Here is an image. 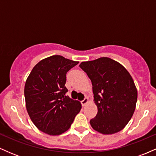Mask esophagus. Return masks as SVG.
<instances>
[{
  "instance_id": "1",
  "label": "esophagus",
  "mask_w": 156,
  "mask_h": 156,
  "mask_svg": "<svg viewBox=\"0 0 156 156\" xmlns=\"http://www.w3.org/2000/svg\"><path fill=\"white\" fill-rule=\"evenodd\" d=\"M88 103H89V99H88V98H84V99L83 100V101H81V104H82V105H83V106H85V105H87Z\"/></svg>"
}]
</instances>
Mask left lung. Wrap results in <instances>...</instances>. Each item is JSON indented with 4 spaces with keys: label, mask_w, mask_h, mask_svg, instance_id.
<instances>
[{
    "label": "left lung",
    "mask_w": 156,
    "mask_h": 156,
    "mask_svg": "<svg viewBox=\"0 0 156 156\" xmlns=\"http://www.w3.org/2000/svg\"><path fill=\"white\" fill-rule=\"evenodd\" d=\"M79 66L92 81L98 107L91 126L103 134L120 131L131 119L137 101V89L130 74L121 64L108 57L83 62Z\"/></svg>",
    "instance_id": "1"
}]
</instances>
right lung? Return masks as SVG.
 Masks as SVG:
<instances>
[{
	"label": "right lung",
	"mask_w": 156,
	"mask_h": 156,
	"mask_svg": "<svg viewBox=\"0 0 156 156\" xmlns=\"http://www.w3.org/2000/svg\"><path fill=\"white\" fill-rule=\"evenodd\" d=\"M78 62L55 55L44 58L32 69L25 84L28 115L35 126L51 136L70 128L81 109L79 101L66 96V74Z\"/></svg>",
	"instance_id": "obj_1"
}]
</instances>
